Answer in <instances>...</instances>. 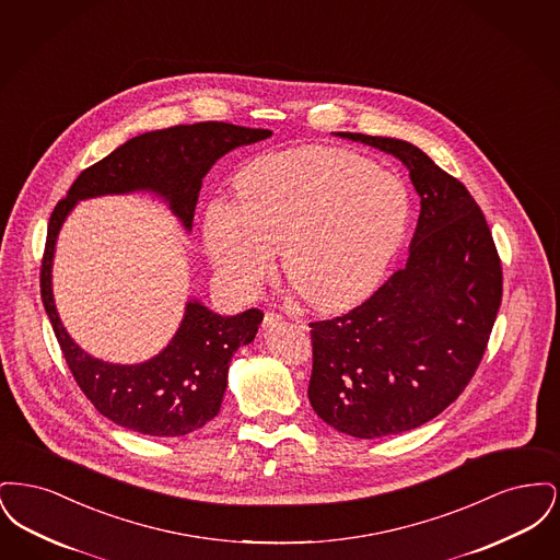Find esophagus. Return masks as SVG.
Here are the masks:
<instances>
[{
    "label": "esophagus",
    "instance_id": "esophagus-1",
    "mask_svg": "<svg viewBox=\"0 0 560 560\" xmlns=\"http://www.w3.org/2000/svg\"><path fill=\"white\" fill-rule=\"evenodd\" d=\"M283 320V315H279V313H275V311H267L265 313V327H272V325H277V323H281Z\"/></svg>",
    "mask_w": 560,
    "mask_h": 560
}]
</instances>
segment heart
Masks as SVG:
<instances>
[{
	"instance_id": "b5f03b06",
	"label": "heart",
	"mask_w": 560,
	"mask_h": 560,
	"mask_svg": "<svg viewBox=\"0 0 560 560\" xmlns=\"http://www.w3.org/2000/svg\"><path fill=\"white\" fill-rule=\"evenodd\" d=\"M237 197L206 210L203 237L222 285L254 298L283 267L320 308L348 306L384 277L409 226V195L395 174L345 149L311 147L256 161Z\"/></svg>"
}]
</instances>
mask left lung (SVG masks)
<instances>
[{
  "mask_svg": "<svg viewBox=\"0 0 560 560\" xmlns=\"http://www.w3.org/2000/svg\"><path fill=\"white\" fill-rule=\"evenodd\" d=\"M399 158L420 195L409 260L359 306L313 320L308 399L323 422L359 439L422 427L480 365L502 304V260L485 213L411 142L338 132Z\"/></svg>",
  "mask_w": 560,
  "mask_h": 560,
  "instance_id": "1",
  "label": "left lung"
}]
</instances>
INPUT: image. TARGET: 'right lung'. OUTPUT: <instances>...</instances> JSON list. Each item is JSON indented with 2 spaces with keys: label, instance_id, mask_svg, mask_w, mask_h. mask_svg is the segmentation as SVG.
<instances>
[{
  "label": "right lung",
  "instance_id": "obj_1",
  "mask_svg": "<svg viewBox=\"0 0 560 560\" xmlns=\"http://www.w3.org/2000/svg\"><path fill=\"white\" fill-rule=\"evenodd\" d=\"M270 133L224 121L142 133L85 167L67 197L56 203L39 268L42 302L81 393L115 424L151 436H183L210 422L220 411L231 357L254 340L265 313L249 308L237 317H220L199 302H188L176 336L151 361L110 365L92 359L69 338L54 306V243L62 220L80 199L155 190L190 229L203 176L213 163L235 147L265 140Z\"/></svg>",
  "mask_w": 560,
  "mask_h": 560
}]
</instances>
